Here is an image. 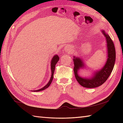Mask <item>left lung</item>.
<instances>
[{"label": "left lung", "instance_id": "1", "mask_svg": "<svg viewBox=\"0 0 123 123\" xmlns=\"http://www.w3.org/2000/svg\"><path fill=\"white\" fill-rule=\"evenodd\" d=\"M102 32L106 37L107 43L108 59L105 66L100 71L96 73L94 77L91 79H83L78 75V71L83 66V63L81 60L74 57L75 59H74V71L75 77L79 84L83 87L93 88L102 85L108 79L113 70L116 59V51L114 44L110 36L106 34L104 31H102Z\"/></svg>", "mask_w": 123, "mask_h": 123}]
</instances>
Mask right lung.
Instances as JSON below:
<instances>
[{"mask_svg": "<svg viewBox=\"0 0 123 123\" xmlns=\"http://www.w3.org/2000/svg\"><path fill=\"white\" fill-rule=\"evenodd\" d=\"M59 57L57 55H55L53 57V59H52V61H51V71H52V75H51V79L49 80V82H48V84H47L45 87H44L43 88L40 89L39 90H34V91H42V90H45V89H46L47 88H48L49 85H51V83L52 81V80H53V74H54V70H55V67L56 66V64L57 63V62L59 61Z\"/></svg>", "mask_w": 123, "mask_h": 123, "instance_id": "add662e5", "label": "right lung"}]
</instances>
